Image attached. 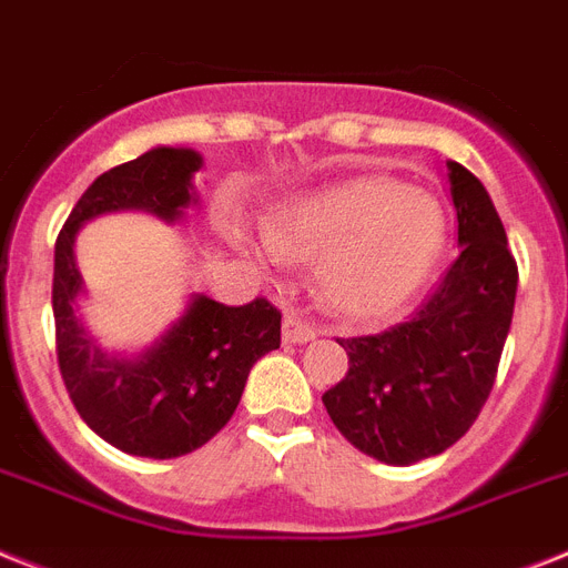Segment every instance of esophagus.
Here are the masks:
<instances>
[{
    "mask_svg": "<svg viewBox=\"0 0 568 568\" xmlns=\"http://www.w3.org/2000/svg\"><path fill=\"white\" fill-rule=\"evenodd\" d=\"M316 325L313 322H307V318H302L295 311H287L284 313V342L287 345H298V342H311L316 339Z\"/></svg>",
    "mask_w": 568,
    "mask_h": 568,
    "instance_id": "obj_1",
    "label": "esophagus"
}]
</instances>
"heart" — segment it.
<instances>
[{
    "instance_id": "obj_1",
    "label": "heart",
    "mask_w": 568,
    "mask_h": 568,
    "mask_svg": "<svg viewBox=\"0 0 568 568\" xmlns=\"http://www.w3.org/2000/svg\"><path fill=\"white\" fill-rule=\"evenodd\" d=\"M442 203L392 176H357L284 205L266 232L234 229L261 264L316 261L318 293L334 311L377 318L424 284L444 250Z\"/></svg>"
}]
</instances>
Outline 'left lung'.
<instances>
[{
    "label": "left lung",
    "instance_id": "1",
    "mask_svg": "<svg viewBox=\"0 0 568 568\" xmlns=\"http://www.w3.org/2000/svg\"><path fill=\"white\" fill-rule=\"evenodd\" d=\"M458 257L409 322L339 339L348 374L322 395L359 453L383 464L438 456L479 418L508 339L517 261L485 185L447 162Z\"/></svg>",
    "mask_w": 568,
    "mask_h": 568
}]
</instances>
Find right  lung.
Instances as JSON below:
<instances>
[{
	"label": "right lung",
	"instance_id": "1",
	"mask_svg": "<svg viewBox=\"0 0 568 568\" xmlns=\"http://www.w3.org/2000/svg\"><path fill=\"white\" fill-rule=\"evenodd\" d=\"M200 168L196 150L153 148L101 173L54 243L51 307L65 392L89 429L130 456L176 458L211 442L237 409L252 365L281 345V313L266 298L226 307L194 293L165 334L133 357L101 348L78 316L74 237L83 223L112 211L176 223L196 203Z\"/></svg>",
	"mask_w": 568,
	"mask_h": 568
}]
</instances>
